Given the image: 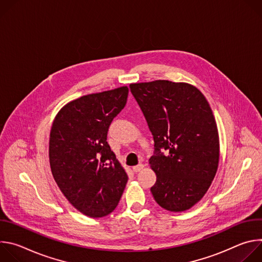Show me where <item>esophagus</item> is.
Masks as SVG:
<instances>
[{"mask_svg": "<svg viewBox=\"0 0 262 262\" xmlns=\"http://www.w3.org/2000/svg\"><path fill=\"white\" fill-rule=\"evenodd\" d=\"M143 169H144V165H143V164H139V165H137V166H135V167L133 168V170H134L135 173H138V172L142 171Z\"/></svg>", "mask_w": 262, "mask_h": 262, "instance_id": "esophagus-1", "label": "esophagus"}]
</instances>
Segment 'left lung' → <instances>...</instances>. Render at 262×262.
Masks as SVG:
<instances>
[{"label": "left lung", "instance_id": "1", "mask_svg": "<svg viewBox=\"0 0 262 262\" xmlns=\"http://www.w3.org/2000/svg\"><path fill=\"white\" fill-rule=\"evenodd\" d=\"M129 88L154 136L155 155L149 159L157 174L154 198L170 211L190 209L209 189L219 166V133L210 105L186 83L158 80Z\"/></svg>", "mask_w": 262, "mask_h": 262}]
</instances>
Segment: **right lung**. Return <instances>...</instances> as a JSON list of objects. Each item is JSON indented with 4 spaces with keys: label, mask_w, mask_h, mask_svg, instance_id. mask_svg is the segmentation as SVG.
I'll use <instances>...</instances> for the list:
<instances>
[{
    "label": "right lung",
    "mask_w": 262,
    "mask_h": 262,
    "mask_svg": "<svg viewBox=\"0 0 262 262\" xmlns=\"http://www.w3.org/2000/svg\"><path fill=\"white\" fill-rule=\"evenodd\" d=\"M127 95L126 86L84 95L65 104L52 125L49 157L54 179L69 203L90 217L113 211L128 179L106 142Z\"/></svg>",
    "instance_id": "1"
}]
</instances>
